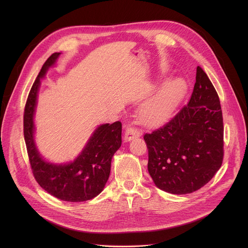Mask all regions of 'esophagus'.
I'll return each mask as SVG.
<instances>
[{
	"instance_id": "esophagus-1",
	"label": "esophagus",
	"mask_w": 248,
	"mask_h": 248,
	"mask_svg": "<svg viewBox=\"0 0 248 248\" xmlns=\"http://www.w3.org/2000/svg\"><path fill=\"white\" fill-rule=\"evenodd\" d=\"M140 135H141L140 131H139V130L136 129V128L130 127V128H128V129L126 130V132H125V140H126V141H130V140H134V139H136V138L140 137Z\"/></svg>"
}]
</instances>
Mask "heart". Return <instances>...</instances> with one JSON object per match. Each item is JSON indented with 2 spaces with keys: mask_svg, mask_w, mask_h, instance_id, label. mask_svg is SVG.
I'll return each instance as SVG.
<instances>
[{
  "mask_svg": "<svg viewBox=\"0 0 248 248\" xmlns=\"http://www.w3.org/2000/svg\"><path fill=\"white\" fill-rule=\"evenodd\" d=\"M185 90L186 85L181 79H174L167 82L156 93L142 104V120L149 125L164 121L176 108Z\"/></svg>",
  "mask_w": 248,
  "mask_h": 248,
  "instance_id": "b5f03b06",
  "label": "heart"
}]
</instances>
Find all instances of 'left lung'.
I'll return each instance as SVG.
<instances>
[{"mask_svg":"<svg viewBox=\"0 0 248 248\" xmlns=\"http://www.w3.org/2000/svg\"><path fill=\"white\" fill-rule=\"evenodd\" d=\"M143 138L148 171L159 189L184 195L211 180L223 159V119L218 95L200 66L187 105Z\"/></svg>","mask_w":248,"mask_h":248,"instance_id":"obj_1","label":"left lung"}]
</instances>
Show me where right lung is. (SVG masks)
I'll list each match as a JSON object with an SVG mask.
<instances>
[{"label": "right lung", "instance_id": "add662e5", "mask_svg": "<svg viewBox=\"0 0 248 248\" xmlns=\"http://www.w3.org/2000/svg\"><path fill=\"white\" fill-rule=\"evenodd\" d=\"M59 55V52H54L47 58L31 89L24 111V137L38 184L59 200L80 202L93 199L104 189L109 177L111 158L121 146L122 124L116 121L99 126L79 156L69 164L56 165L42 158L33 138L37 93L41 78Z\"/></svg>", "mask_w": 248, "mask_h": 248}]
</instances>
